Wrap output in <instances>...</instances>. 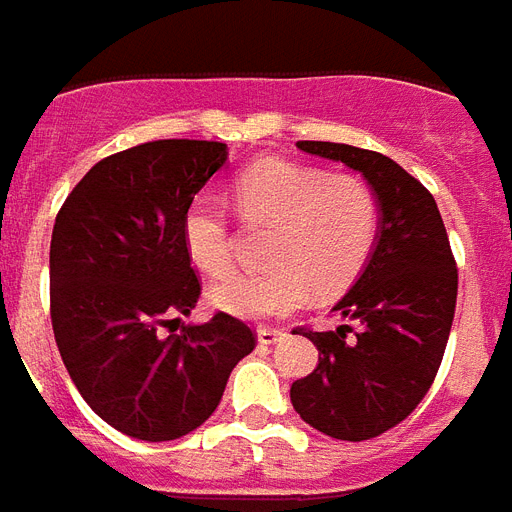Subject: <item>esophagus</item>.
Segmentation results:
<instances>
[{
  "instance_id": "esophagus-1",
  "label": "esophagus",
  "mask_w": 512,
  "mask_h": 512,
  "mask_svg": "<svg viewBox=\"0 0 512 512\" xmlns=\"http://www.w3.org/2000/svg\"><path fill=\"white\" fill-rule=\"evenodd\" d=\"M286 336L284 328H257V339H260V344H276L281 342Z\"/></svg>"
}]
</instances>
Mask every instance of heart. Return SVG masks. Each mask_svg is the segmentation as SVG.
Segmentation results:
<instances>
[{"label":"heart","instance_id":"1","mask_svg":"<svg viewBox=\"0 0 512 512\" xmlns=\"http://www.w3.org/2000/svg\"><path fill=\"white\" fill-rule=\"evenodd\" d=\"M236 210L247 226H273L263 273H234L213 289L223 310L255 321L284 318L305 305L310 284L336 292L368 263L381 228V202L365 178L263 160L234 184ZM191 263L220 278L234 268V228L226 205L197 194L184 213Z\"/></svg>","mask_w":512,"mask_h":512}]
</instances>
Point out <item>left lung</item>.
<instances>
[{"instance_id":"8db88e82","label":"left lung","mask_w":512,"mask_h":512,"mask_svg":"<svg viewBox=\"0 0 512 512\" xmlns=\"http://www.w3.org/2000/svg\"><path fill=\"white\" fill-rule=\"evenodd\" d=\"M310 155L360 170L381 202V234L363 276L336 302V331L299 328L318 368L292 384L302 421L342 442H363L421 405L442 365L458 302V265L431 191L371 149L297 141Z\"/></svg>"}]
</instances>
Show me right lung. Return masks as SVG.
I'll return each instance as SVG.
<instances>
[{
    "instance_id": "obj_1",
    "label": "right lung",
    "mask_w": 512,
    "mask_h": 512,
    "mask_svg": "<svg viewBox=\"0 0 512 512\" xmlns=\"http://www.w3.org/2000/svg\"><path fill=\"white\" fill-rule=\"evenodd\" d=\"M223 162L220 141L123 149L78 181L54 220V342L86 405L134 439L170 442L202 426L257 344L247 323L220 310L202 326L162 334L202 294L184 213Z\"/></svg>"
}]
</instances>
